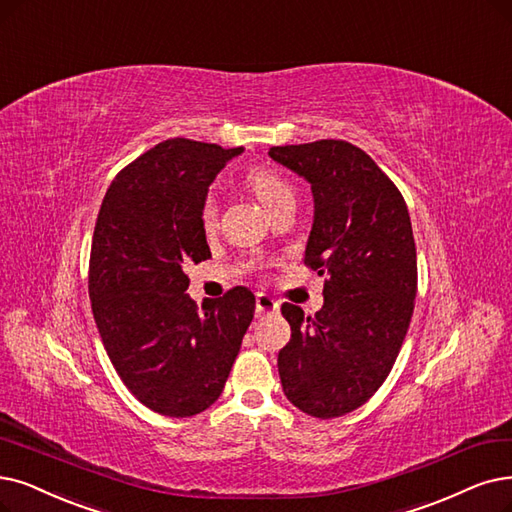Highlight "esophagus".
I'll use <instances>...</instances> for the list:
<instances>
[{"instance_id": "esophagus-1", "label": "esophagus", "mask_w": 512, "mask_h": 512, "mask_svg": "<svg viewBox=\"0 0 512 512\" xmlns=\"http://www.w3.org/2000/svg\"><path fill=\"white\" fill-rule=\"evenodd\" d=\"M279 313V302L267 294H256V317Z\"/></svg>"}]
</instances>
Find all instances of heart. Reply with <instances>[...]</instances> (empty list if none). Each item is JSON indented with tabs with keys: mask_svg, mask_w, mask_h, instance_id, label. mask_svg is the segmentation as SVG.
<instances>
[{
	"mask_svg": "<svg viewBox=\"0 0 512 512\" xmlns=\"http://www.w3.org/2000/svg\"><path fill=\"white\" fill-rule=\"evenodd\" d=\"M245 182H248V187L254 191L256 199L262 203L264 210L269 212L283 199L292 197V187L288 185V180L271 168H262V166L252 168L248 174H245ZM199 220H201L203 231L210 233L216 229L218 210H216L214 197H206V201L201 203Z\"/></svg>",
	"mask_w": 512,
	"mask_h": 512,
	"instance_id": "heart-1",
	"label": "heart"
}]
</instances>
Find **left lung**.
Listing matches in <instances>:
<instances>
[{
  "label": "left lung",
  "mask_w": 512,
  "mask_h": 512,
  "mask_svg": "<svg viewBox=\"0 0 512 512\" xmlns=\"http://www.w3.org/2000/svg\"><path fill=\"white\" fill-rule=\"evenodd\" d=\"M311 185L313 227L304 262L325 277L323 306L304 317L281 306L292 338L277 357L285 397L327 420L370 399L399 355L416 298V243L399 189L344 140L269 149Z\"/></svg>",
  "instance_id": "obj_1"
}]
</instances>
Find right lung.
Here are the masks:
<instances>
[{
  "instance_id": "obj_1",
  "label": "right lung",
  "mask_w": 512,
  "mask_h": 512,
  "mask_svg": "<svg viewBox=\"0 0 512 512\" xmlns=\"http://www.w3.org/2000/svg\"><path fill=\"white\" fill-rule=\"evenodd\" d=\"M243 147L163 140L121 170L92 237L90 300L119 378L149 410L189 418L220 397L256 298L235 288L197 311L191 262L210 258L199 212L210 185Z\"/></svg>"
}]
</instances>
